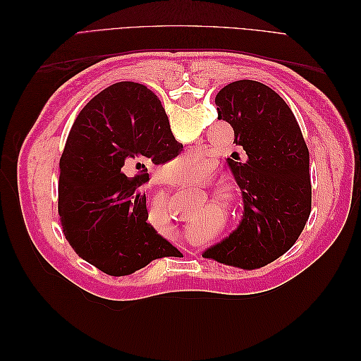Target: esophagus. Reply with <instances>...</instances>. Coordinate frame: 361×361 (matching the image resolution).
Wrapping results in <instances>:
<instances>
[{"mask_svg": "<svg viewBox=\"0 0 361 361\" xmlns=\"http://www.w3.org/2000/svg\"><path fill=\"white\" fill-rule=\"evenodd\" d=\"M191 255H192V253H191Z\"/></svg>", "mask_w": 361, "mask_h": 361, "instance_id": "34e87169", "label": "esophagus"}]
</instances>
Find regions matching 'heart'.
<instances>
[{"label": "heart", "mask_w": 361, "mask_h": 361, "mask_svg": "<svg viewBox=\"0 0 361 361\" xmlns=\"http://www.w3.org/2000/svg\"><path fill=\"white\" fill-rule=\"evenodd\" d=\"M197 166H199L197 159L183 157V158H179L174 162H171L169 166V171H173L174 174H185V173L194 171L195 169H197ZM209 176H211V173L206 171L204 178H209ZM214 195L227 207H231L236 199L233 187H231V185H227V183L215 187ZM221 218H223V212L216 204H209V206L203 207L202 211H199L197 215H194L192 221L190 224V228H188L190 238L192 239V241H197V243L203 241L204 235L207 232V226H209L211 223L221 220Z\"/></svg>", "instance_id": "1"}]
</instances>
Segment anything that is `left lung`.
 Listing matches in <instances>:
<instances>
[{
    "mask_svg": "<svg viewBox=\"0 0 361 361\" xmlns=\"http://www.w3.org/2000/svg\"><path fill=\"white\" fill-rule=\"evenodd\" d=\"M218 118L235 130L247 161L227 158L243 191L236 231L203 257L241 269L274 262L297 243L312 209L310 157L297 118L271 87L241 80L216 93Z\"/></svg>",
    "mask_w": 361,
    "mask_h": 361,
    "instance_id": "obj_1",
    "label": "left lung"
}]
</instances>
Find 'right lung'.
Instances as JSON below:
<instances>
[{
	"instance_id": "add662e5",
	"label": "right lung",
	"mask_w": 361,
	"mask_h": 361,
	"mask_svg": "<svg viewBox=\"0 0 361 361\" xmlns=\"http://www.w3.org/2000/svg\"><path fill=\"white\" fill-rule=\"evenodd\" d=\"M158 96L122 81L97 93L75 118L60 159L59 214L68 243L113 277L134 274L179 251L147 220V167L176 158Z\"/></svg>"
}]
</instances>
